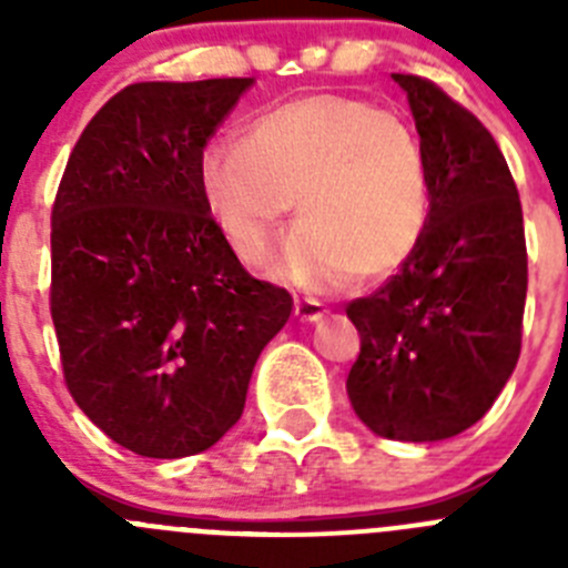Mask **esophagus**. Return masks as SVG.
<instances>
[{
    "instance_id": "obj_1",
    "label": "esophagus",
    "mask_w": 568,
    "mask_h": 568,
    "mask_svg": "<svg viewBox=\"0 0 568 568\" xmlns=\"http://www.w3.org/2000/svg\"><path fill=\"white\" fill-rule=\"evenodd\" d=\"M327 307L315 298H295V318L298 321H318L324 318Z\"/></svg>"
}]
</instances>
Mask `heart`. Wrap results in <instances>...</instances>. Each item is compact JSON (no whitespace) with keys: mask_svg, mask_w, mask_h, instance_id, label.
<instances>
[{"mask_svg":"<svg viewBox=\"0 0 568 568\" xmlns=\"http://www.w3.org/2000/svg\"><path fill=\"white\" fill-rule=\"evenodd\" d=\"M199 190L224 241L247 264L270 255L295 202L301 227L275 270L310 290L398 273L429 222V168L393 110L310 93L255 115L241 142H210Z\"/></svg>","mask_w":568,"mask_h":568,"instance_id":"1","label":"heart"}]
</instances>
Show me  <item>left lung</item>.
Wrapping results in <instances>:
<instances>
[{"label": "left lung", "instance_id": "obj_1", "mask_svg": "<svg viewBox=\"0 0 568 568\" xmlns=\"http://www.w3.org/2000/svg\"><path fill=\"white\" fill-rule=\"evenodd\" d=\"M429 168V222L404 267L346 304L361 353L353 409L389 440H444L478 424L518 364L524 335V210L504 153L444 88L393 73Z\"/></svg>", "mask_w": 568, "mask_h": 568}]
</instances>
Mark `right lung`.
Masks as SVG:
<instances>
[{
  "mask_svg": "<svg viewBox=\"0 0 568 568\" xmlns=\"http://www.w3.org/2000/svg\"><path fill=\"white\" fill-rule=\"evenodd\" d=\"M253 79L135 82L88 122L50 213V315L84 415L142 458L204 453L244 413L293 298L253 278L199 155Z\"/></svg>",
  "mask_w": 568,
  "mask_h": 568,
  "instance_id": "right-lung-1",
  "label": "right lung"
}]
</instances>
